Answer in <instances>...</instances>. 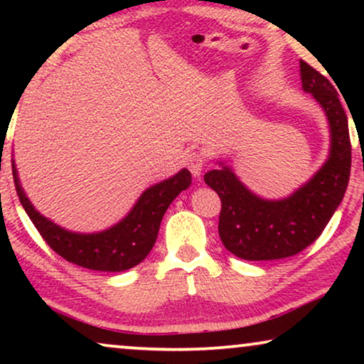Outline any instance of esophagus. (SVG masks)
Listing matches in <instances>:
<instances>
[{"mask_svg":"<svg viewBox=\"0 0 364 364\" xmlns=\"http://www.w3.org/2000/svg\"><path fill=\"white\" fill-rule=\"evenodd\" d=\"M187 167L188 171L192 172L193 177H198L203 171V167H205V157H203V154L200 152H191L187 156Z\"/></svg>","mask_w":364,"mask_h":364,"instance_id":"obj_1","label":"esophagus"}]
</instances>
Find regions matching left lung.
I'll return each mask as SVG.
<instances>
[{"label": "left lung", "mask_w": 364, "mask_h": 364, "mask_svg": "<svg viewBox=\"0 0 364 364\" xmlns=\"http://www.w3.org/2000/svg\"><path fill=\"white\" fill-rule=\"evenodd\" d=\"M303 91L323 107L330 124V156L323 167L290 197L265 200L248 191L230 167L207 172L203 181L218 193V235L228 252L243 260H278L311 245L345 197L351 171L348 117L333 84L300 61Z\"/></svg>", "instance_id": "left-lung-1"}]
</instances>
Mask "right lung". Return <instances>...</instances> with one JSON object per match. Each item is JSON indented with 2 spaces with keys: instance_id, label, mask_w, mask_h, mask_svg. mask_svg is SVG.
<instances>
[{
  "instance_id": "obj_1",
  "label": "right lung",
  "mask_w": 364,
  "mask_h": 364,
  "mask_svg": "<svg viewBox=\"0 0 364 364\" xmlns=\"http://www.w3.org/2000/svg\"><path fill=\"white\" fill-rule=\"evenodd\" d=\"M13 178L19 202L49 247L74 265L99 272H124L136 267L152 250L162 217L178 193L191 186L187 168L149 187L132 210L116 225L97 233H74L43 217L24 193L13 161Z\"/></svg>"
}]
</instances>
